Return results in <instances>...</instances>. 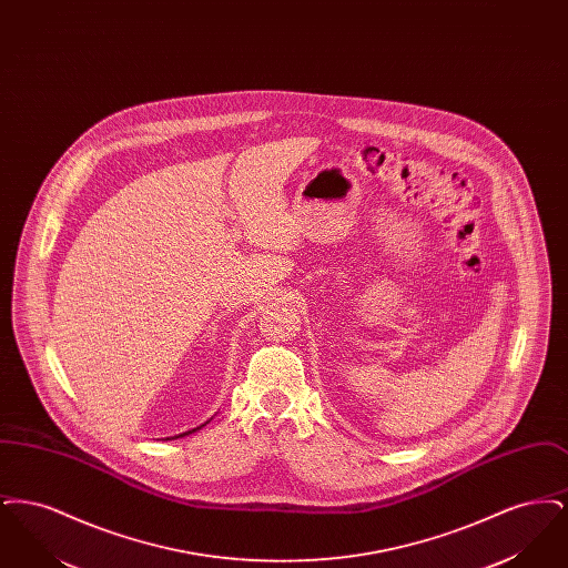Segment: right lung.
Masks as SVG:
<instances>
[{
	"label": "right lung",
	"mask_w": 568,
	"mask_h": 568,
	"mask_svg": "<svg viewBox=\"0 0 568 568\" xmlns=\"http://www.w3.org/2000/svg\"><path fill=\"white\" fill-rule=\"evenodd\" d=\"M202 426H204V424H202ZM202 426H200V428H202ZM200 428H193V430H190V433L179 434V436H185V434L195 433V430H200ZM179 436H176V438H179Z\"/></svg>",
	"instance_id": "obj_1"
}]
</instances>
